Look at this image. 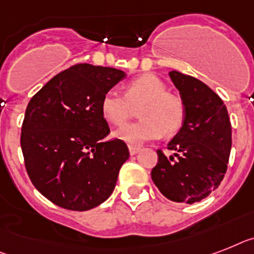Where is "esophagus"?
<instances>
[{
    "label": "esophagus",
    "mask_w": 254,
    "mask_h": 254,
    "mask_svg": "<svg viewBox=\"0 0 254 254\" xmlns=\"http://www.w3.org/2000/svg\"><path fill=\"white\" fill-rule=\"evenodd\" d=\"M128 150H129V154H131V156H135L136 153L140 152V148L139 146H135V145H128Z\"/></svg>",
    "instance_id": "1"
}]
</instances>
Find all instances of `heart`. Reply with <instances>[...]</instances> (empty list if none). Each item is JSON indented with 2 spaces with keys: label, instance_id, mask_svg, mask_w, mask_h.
Returning <instances> with one entry per match:
<instances>
[{
  "label": "heart",
  "instance_id": "obj_1",
  "mask_svg": "<svg viewBox=\"0 0 254 254\" xmlns=\"http://www.w3.org/2000/svg\"><path fill=\"white\" fill-rule=\"evenodd\" d=\"M141 121L115 131V137L140 145L162 136L177 133L186 121V104L179 96L167 92L166 84L156 75H141L125 85V94L109 89L100 101L101 115L114 126L125 125L131 118L133 108L140 106Z\"/></svg>",
  "mask_w": 254,
  "mask_h": 254
}]
</instances>
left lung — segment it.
<instances>
[{
    "label": "left lung",
    "instance_id": "left-lung-1",
    "mask_svg": "<svg viewBox=\"0 0 254 254\" xmlns=\"http://www.w3.org/2000/svg\"><path fill=\"white\" fill-rule=\"evenodd\" d=\"M170 77L187 114L167 145L173 156L157 150L152 179L169 200L193 204L207 197L223 180L231 152V122L221 97L205 83L178 71H171Z\"/></svg>",
    "mask_w": 254,
    "mask_h": 254
}]
</instances>
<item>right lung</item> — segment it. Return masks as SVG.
Segmentation results:
<instances>
[{"instance_id":"obj_1","label":"right lung","mask_w":254,"mask_h":254,"mask_svg":"<svg viewBox=\"0 0 254 254\" xmlns=\"http://www.w3.org/2000/svg\"><path fill=\"white\" fill-rule=\"evenodd\" d=\"M125 77L112 67L79 64L52 77L26 109L20 146L27 174L58 206L84 211L108 200L129 157L101 115L102 94Z\"/></svg>"}]
</instances>
